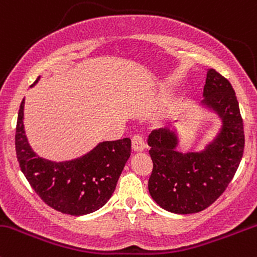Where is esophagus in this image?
I'll return each instance as SVG.
<instances>
[{
    "label": "esophagus",
    "mask_w": 257,
    "mask_h": 257,
    "mask_svg": "<svg viewBox=\"0 0 257 257\" xmlns=\"http://www.w3.org/2000/svg\"><path fill=\"white\" fill-rule=\"evenodd\" d=\"M145 148H146V144H145V140L141 136H135L132 139V150L135 152H144Z\"/></svg>",
    "instance_id": "obj_1"
}]
</instances>
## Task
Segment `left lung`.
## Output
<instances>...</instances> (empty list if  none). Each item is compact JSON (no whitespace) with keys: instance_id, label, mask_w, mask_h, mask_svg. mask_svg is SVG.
<instances>
[{"instance_id":"left-lung-1","label":"left lung","mask_w":257,"mask_h":257,"mask_svg":"<svg viewBox=\"0 0 257 257\" xmlns=\"http://www.w3.org/2000/svg\"><path fill=\"white\" fill-rule=\"evenodd\" d=\"M199 110L218 116L220 127L199 151L182 152L178 130H156L148 136L153 162L148 192L174 214H193L213 204L226 189L244 153V125L231 84L207 70Z\"/></svg>"}]
</instances>
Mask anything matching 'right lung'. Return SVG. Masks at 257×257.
Returning a JSON list of instances; mask_svg holds the SVG:
<instances>
[{
  "mask_svg": "<svg viewBox=\"0 0 257 257\" xmlns=\"http://www.w3.org/2000/svg\"><path fill=\"white\" fill-rule=\"evenodd\" d=\"M16 153L21 171L41 199L60 213L79 216L96 211L110 199L131 156V140L99 142L74 160H47L37 155L28 142L23 99L16 128Z\"/></svg>",
  "mask_w": 257,
  "mask_h": 257,
  "instance_id": "right-lung-1",
  "label": "right lung"
}]
</instances>
